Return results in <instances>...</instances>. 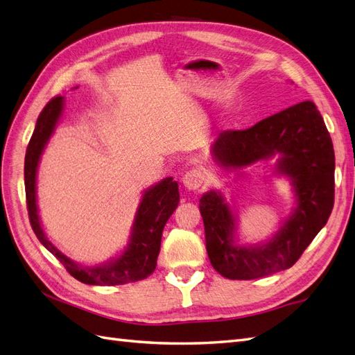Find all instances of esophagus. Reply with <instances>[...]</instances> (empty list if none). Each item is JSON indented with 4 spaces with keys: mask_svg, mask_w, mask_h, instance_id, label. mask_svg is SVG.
<instances>
[{
    "mask_svg": "<svg viewBox=\"0 0 355 355\" xmlns=\"http://www.w3.org/2000/svg\"><path fill=\"white\" fill-rule=\"evenodd\" d=\"M182 180H184V185L187 189L196 191L204 185V182H206V176H204V173L200 168H191L184 175Z\"/></svg>",
    "mask_w": 355,
    "mask_h": 355,
    "instance_id": "34e87169",
    "label": "esophagus"
}]
</instances>
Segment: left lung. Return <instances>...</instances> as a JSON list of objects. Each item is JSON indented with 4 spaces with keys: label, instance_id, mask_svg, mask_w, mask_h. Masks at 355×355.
I'll return each instance as SVG.
<instances>
[{
    "label": "left lung",
    "instance_id": "8db88e82",
    "mask_svg": "<svg viewBox=\"0 0 355 355\" xmlns=\"http://www.w3.org/2000/svg\"><path fill=\"white\" fill-rule=\"evenodd\" d=\"M280 153L278 170L295 182L297 207L270 243L232 244L234 219L218 192H206L200 211L210 263L230 280H253L293 266L314 240L335 202V151L314 102L305 101L245 130H225L213 144L214 159L241 168Z\"/></svg>",
    "mask_w": 355,
    "mask_h": 355
}]
</instances>
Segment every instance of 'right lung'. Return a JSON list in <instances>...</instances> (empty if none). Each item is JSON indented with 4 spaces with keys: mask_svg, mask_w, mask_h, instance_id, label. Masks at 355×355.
Masks as SVG:
<instances>
[{
    "mask_svg": "<svg viewBox=\"0 0 355 355\" xmlns=\"http://www.w3.org/2000/svg\"><path fill=\"white\" fill-rule=\"evenodd\" d=\"M63 108V98H53L38 115L35 130L32 133L25 155V192L31 227L41 244L67 268V271L84 284L118 286L141 282L149 277L157 266L161 235L164 225L179 204V189L173 178L161 180L158 185L148 189L137 209L133 223L130 244L125 252L111 263L85 268L72 262L53 245L41 228L35 200V178L38 161L50 139Z\"/></svg>",
    "mask_w": 355,
    "mask_h": 355,
    "instance_id": "right-lung-1",
    "label": "right lung"
}]
</instances>
